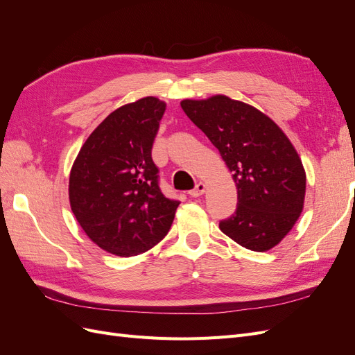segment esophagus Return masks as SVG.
<instances>
[{
	"instance_id": "34e87169",
	"label": "esophagus",
	"mask_w": 355,
	"mask_h": 355,
	"mask_svg": "<svg viewBox=\"0 0 355 355\" xmlns=\"http://www.w3.org/2000/svg\"><path fill=\"white\" fill-rule=\"evenodd\" d=\"M204 191H206V185H204L202 182H200V184H197V185H196V188H194V189L188 191V194H189L191 197L197 198V197H200V196H202V194H204Z\"/></svg>"
}]
</instances>
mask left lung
<instances>
[{
  "instance_id": "1",
  "label": "left lung",
  "mask_w": 355,
  "mask_h": 355,
  "mask_svg": "<svg viewBox=\"0 0 355 355\" xmlns=\"http://www.w3.org/2000/svg\"><path fill=\"white\" fill-rule=\"evenodd\" d=\"M180 106L232 171L239 202L220 231L249 250L272 249L304 209L306 178L296 149L271 118L244 102L218 94Z\"/></svg>"
}]
</instances>
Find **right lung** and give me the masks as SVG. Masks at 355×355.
<instances>
[{
    "instance_id": "1",
    "label": "right lung",
    "mask_w": 355,
    "mask_h": 355,
    "mask_svg": "<svg viewBox=\"0 0 355 355\" xmlns=\"http://www.w3.org/2000/svg\"><path fill=\"white\" fill-rule=\"evenodd\" d=\"M166 103L144 98L111 112L80 149L69 176L72 213L89 239L116 256L163 240L180 201L159 189L153 144Z\"/></svg>"
}]
</instances>
